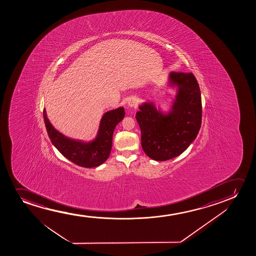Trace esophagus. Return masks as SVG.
Returning <instances> with one entry per match:
<instances>
[{"label": "esophagus", "mask_w": 256, "mask_h": 256, "mask_svg": "<svg viewBox=\"0 0 256 256\" xmlns=\"http://www.w3.org/2000/svg\"><path fill=\"white\" fill-rule=\"evenodd\" d=\"M137 104H138V102H137V100L136 98H131L128 100V106L130 108H136Z\"/></svg>", "instance_id": "34e87169"}]
</instances>
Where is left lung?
I'll use <instances>...</instances> for the list:
<instances>
[{"mask_svg": "<svg viewBox=\"0 0 256 256\" xmlns=\"http://www.w3.org/2000/svg\"><path fill=\"white\" fill-rule=\"evenodd\" d=\"M167 84L176 89L170 111L146 102L139 106L136 116L142 150L154 161H166L182 154L196 139L201 126L202 102L195 76L192 72H170Z\"/></svg>", "mask_w": 256, "mask_h": 256, "instance_id": "left-lung-1", "label": "left lung"}]
</instances>
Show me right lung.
<instances>
[{
    "instance_id": "obj_1",
    "label": "right lung",
    "mask_w": 256,
    "mask_h": 256,
    "mask_svg": "<svg viewBox=\"0 0 256 256\" xmlns=\"http://www.w3.org/2000/svg\"><path fill=\"white\" fill-rule=\"evenodd\" d=\"M124 116L125 111L122 106L106 112L100 122L97 134L92 140H77L56 130L50 122L46 108L44 109V120L52 144L64 158L84 168L98 167L106 161L112 150L114 131Z\"/></svg>"
}]
</instances>
